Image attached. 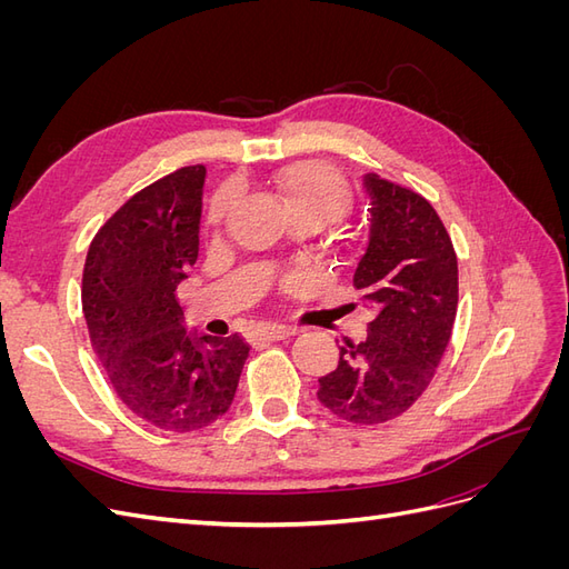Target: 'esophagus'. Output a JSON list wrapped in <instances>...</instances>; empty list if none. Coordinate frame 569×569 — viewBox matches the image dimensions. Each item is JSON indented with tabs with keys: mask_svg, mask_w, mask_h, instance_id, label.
<instances>
[{
	"mask_svg": "<svg viewBox=\"0 0 569 569\" xmlns=\"http://www.w3.org/2000/svg\"><path fill=\"white\" fill-rule=\"evenodd\" d=\"M291 335H297L295 327H287V325H263L258 327L253 332V339H263V341H278V339H287Z\"/></svg>",
	"mask_w": 569,
	"mask_h": 569,
	"instance_id": "obj_1",
	"label": "esophagus"
}]
</instances>
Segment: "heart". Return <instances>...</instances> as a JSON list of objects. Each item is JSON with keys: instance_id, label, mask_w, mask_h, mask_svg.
<instances>
[{"instance_id": "heart-1", "label": "heart", "mask_w": 569, "mask_h": 569, "mask_svg": "<svg viewBox=\"0 0 569 569\" xmlns=\"http://www.w3.org/2000/svg\"><path fill=\"white\" fill-rule=\"evenodd\" d=\"M274 187L284 201V209L291 218H313L322 226L339 218L349 209L351 192L343 178L327 163L301 161L280 170L274 176ZM234 203V189L222 187L216 194L209 220L220 226Z\"/></svg>"}]
</instances>
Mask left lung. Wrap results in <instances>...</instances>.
Masks as SVG:
<instances>
[{"mask_svg":"<svg viewBox=\"0 0 569 569\" xmlns=\"http://www.w3.org/2000/svg\"><path fill=\"white\" fill-rule=\"evenodd\" d=\"M363 187L370 232L353 289L370 313L368 335L339 347L318 401L347 422L377 425L406 412L432 382L456 320L458 258L425 197L375 173Z\"/></svg>","mask_w":569,"mask_h":569,"instance_id":"1","label":"left lung"}]
</instances>
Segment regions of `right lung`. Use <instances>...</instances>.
<instances>
[{
    "instance_id": "obj_1",
    "label": "right lung",
    "mask_w": 569,
    "mask_h": 569,
    "mask_svg": "<svg viewBox=\"0 0 569 569\" xmlns=\"http://www.w3.org/2000/svg\"><path fill=\"white\" fill-rule=\"evenodd\" d=\"M206 166H187L128 199L92 239L82 313L92 349L134 416L194 432L232 406L249 343L189 332L176 289L199 256Z\"/></svg>"
}]
</instances>
